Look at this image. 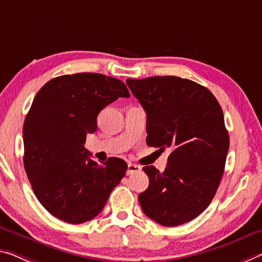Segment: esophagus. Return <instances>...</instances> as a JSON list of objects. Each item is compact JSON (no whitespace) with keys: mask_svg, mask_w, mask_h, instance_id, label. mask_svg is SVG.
Instances as JSON below:
<instances>
[{"mask_svg":"<svg viewBox=\"0 0 262 262\" xmlns=\"http://www.w3.org/2000/svg\"><path fill=\"white\" fill-rule=\"evenodd\" d=\"M140 171H142V167L138 166V165L131 164V163L127 164V171H126L127 176H131V174H134V173L140 172Z\"/></svg>","mask_w":262,"mask_h":262,"instance_id":"34e87169","label":"esophagus"}]
</instances>
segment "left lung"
I'll list each match as a JSON object with an SVG mask.
<instances>
[{
  "instance_id": "1",
  "label": "left lung",
  "mask_w": 262,
  "mask_h": 262,
  "mask_svg": "<svg viewBox=\"0 0 262 262\" xmlns=\"http://www.w3.org/2000/svg\"><path fill=\"white\" fill-rule=\"evenodd\" d=\"M146 112V143L171 147L164 172L143 167L150 180L138 199L163 226L188 223L206 210L220 184L229 147L223 108L200 84L176 76L126 79Z\"/></svg>"
}]
</instances>
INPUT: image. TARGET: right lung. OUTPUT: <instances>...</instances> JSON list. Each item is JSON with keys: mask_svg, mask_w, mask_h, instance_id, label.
Instances as JSON below:
<instances>
[{"mask_svg": "<svg viewBox=\"0 0 262 262\" xmlns=\"http://www.w3.org/2000/svg\"><path fill=\"white\" fill-rule=\"evenodd\" d=\"M119 97H130L122 80L92 72L52 78L35 96L23 125L24 168L36 198L59 220L94 219L125 176L123 159L99 165L84 147L99 112Z\"/></svg>", "mask_w": 262, "mask_h": 262, "instance_id": "1", "label": "right lung"}]
</instances>
